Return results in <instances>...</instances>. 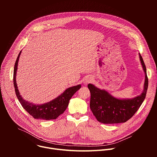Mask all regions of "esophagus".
Wrapping results in <instances>:
<instances>
[{"label": "esophagus", "mask_w": 157, "mask_h": 157, "mask_svg": "<svg viewBox=\"0 0 157 157\" xmlns=\"http://www.w3.org/2000/svg\"><path fill=\"white\" fill-rule=\"evenodd\" d=\"M92 81H93V78L91 76H88V77L85 78V79L83 81V83H84V84L87 85V84L90 83Z\"/></svg>", "instance_id": "1"}]
</instances>
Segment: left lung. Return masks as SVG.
I'll return each mask as SVG.
<instances>
[{
	"mask_svg": "<svg viewBox=\"0 0 157 157\" xmlns=\"http://www.w3.org/2000/svg\"><path fill=\"white\" fill-rule=\"evenodd\" d=\"M139 58L145 73L144 90L140 95L130 99H120L94 84L87 85L91 93L90 108L99 122L103 124L125 122L135 114L142 105L146 96L148 80L146 66L140 53Z\"/></svg>",
	"mask_w": 157,
	"mask_h": 157,
	"instance_id": "obj_1",
	"label": "left lung"
}]
</instances>
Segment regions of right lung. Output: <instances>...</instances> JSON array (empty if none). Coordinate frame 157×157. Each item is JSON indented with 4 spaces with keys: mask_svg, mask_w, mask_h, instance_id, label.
I'll return each instance as SVG.
<instances>
[{
    "mask_svg": "<svg viewBox=\"0 0 157 157\" xmlns=\"http://www.w3.org/2000/svg\"><path fill=\"white\" fill-rule=\"evenodd\" d=\"M21 52V51L20 52L18 55L13 70V85L15 93L19 102L27 113L35 119L45 121L56 119L59 115L64 113L69 104L70 99L72 98L74 94L81 88V85L78 84L67 88L63 93L59 95L57 98L50 101V102L44 104H36L25 100L20 94L16 81L18 63Z\"/></svg>",
    "mask_w": 157,
    "mask_h": 157,
    "instance_id": "add662e5",
    "label": "right lung"
}]
</instances>
